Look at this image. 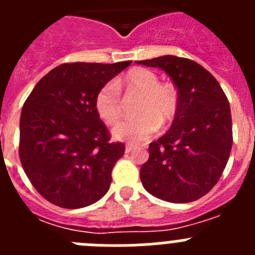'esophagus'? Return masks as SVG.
Segmentation results:
<instances>
[{
	"label": "esophagus",
	"mask_w": 255,
	"mask_h": 255,
	"mask_svg": "<svg viewBox=\"0 0 255 255\" xmlns=\"http://www.w3.org/2000/svg\"><path fill=\"white\" fill-rule=\"evenodd\" d=\"M132 149H134V145H131V144H128V145L125 147V152L126 153H130Z\"/></svg>",
	"instance_id": "1"
}]
</instances>
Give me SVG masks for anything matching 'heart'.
<instances>
[{
    "label": "heart",
    "instance_id": "heart-1",
    "mask_svg": "<svg viewBox=\"0 0 255 255\" xmlns=\"http://www.w3.org/2000/svg\"><path fill=\"white\" fill-rule=\"evenodd\" d=\"M120 87L128 94H139L134 114L138 116L115 126L114 136L119 140L139 144L158 130L159 126L172 123L179 111V93L170 83H159L152 70L134 67L129 70L119 84L114 80L101 87L94 100L97 114L105 123L115 125L124 115V100Z\"/></svg>",
    "mask_w": 255,
    "mask_h": 255
}]
</instances>
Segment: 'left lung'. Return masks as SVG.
I'll list each match as a JSON object with an SVG mask.
<instances>
[{
    "label": "left lung",
    "mask_w": 255,
    "mask_h": 255,
    "mask_svg": "<svg viewBox=\"0 0 255 255\" xmlns=\"http://www.w3.org/2000/svg\"><path fill=\"white\" fill-rule=\"evenodd\" d=\"M136 64L166 71L179 93L170 130L149 144L141 184L158 199L194 202L217 184L229 161L233 123L226 94L215 76L189 58L167 55Z\"/></svg>",
    "instance_id": "left-lung-1"
}]
</instances>
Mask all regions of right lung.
Here are the masks:
<instances>
[{
	"label": "right lung",
	"instance_id": "obj_1",
	"mask_svg": "<svg viewBox=\"0 0 255 255\" xmlns=\"http://www.w3.org/2000/svg\"><path fill=\"white\" fill-rule=\"evenodd\" d=\"M130 64H62L26 98L20 116V161L31 185L52 204L83 208L110 189L125 145L110 141L94 100L101 87Z\"/></svg>",
	"mask_w": 255,
	"mask_h": 255
}]
</instances>
